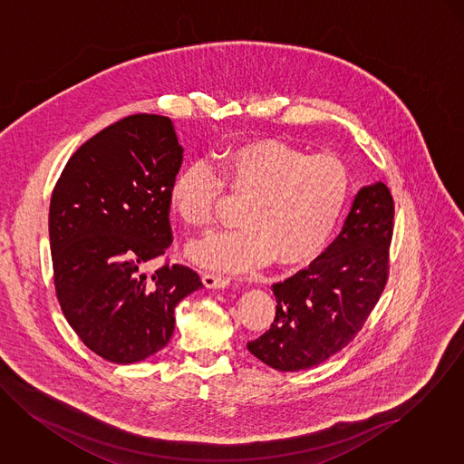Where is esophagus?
I'll list each match as a JSON object with an SVG mask.
<instances>
[{
  "label": "esophagus",
  "mask_w": 464,
  "mask_h": 464,
  "mask_svg": "<svg viewBox=\"0 0 464 464\" xmlns=\"http://www.w3.org/2000/svg\"><path fill=\"white\" fill-rule=\"evenodd\" d=\"M203 283L207 287H226L231 283V277L220 276V274H215V272H205L203 274Z\"/></svg>",
  "instance_id": "obj_1"
}]
</instances>
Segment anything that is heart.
<instances>
[{
  "instance_id": "1",
  "label": "heart",
  "mask_w": 464,
  "mask_h": 464,
  "mask_svg": "<svg viewBox=\"0 0 464 464\" xmlns=\"http://www.w3.org/2000/svg\"><path fill=\"white\" fill-rule=\"evenodd\" d=\"M215 168L190 162L169 190L175 214L192 227L212 224L224 188L246 196L242 226L210 231L187 249L194 263L215 270H256L274 257L283 266L309 261L330 238L350 196L341 160L276 140L235 144L215 159Z\"/></svg>"
}]
</instances>
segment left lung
<instances>
[{"instance_id":"1","label":"left lung","mask_w":464,"mask_h":464,"mask_svg":"<svg viewBox=\"0 0 464 464\" xmlns=\"http://www.w3.org/2000/svg\"><path fill=\"white\" fill-rule=\"evenodd\" d=\"M393 198L382 181L358 190L343 231L295 276L272 285L270 328L247 343L263 363L295 372L320 365L355 339L389 281Z\"/></svg>"}]
</instances>
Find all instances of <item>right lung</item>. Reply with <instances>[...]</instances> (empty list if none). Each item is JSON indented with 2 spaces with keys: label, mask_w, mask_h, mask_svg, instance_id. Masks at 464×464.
I'll return each instance as SVG.
<instances>
[{
  "label": "right lung",
  "mask_w": 464,
  "mask_h": 464,
  "mask_svg": "<svg viewBox=\"0 0 464 464\" xmlns=\"http://www.w3.org/2000/svg\"><path fill=\"white\" fill-rule=\"evenodd\" d=\"M183 150L173 123L132 114L72 155L54 185L49 240L60 307L99 357L134 363L162 350L175 307L203 283L190 266L148 261L173 242L171 183Z\"/></svg>",
  "instance_id": "obj_1"
}]
</instances>
